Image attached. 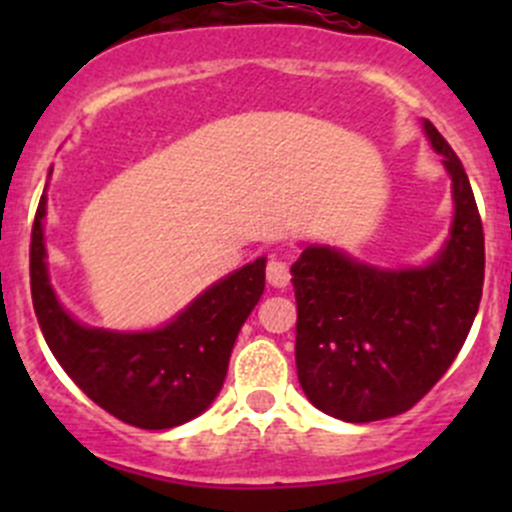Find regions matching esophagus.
Masks as SVG:
<instances>
[{"mask_svg":"<svg viewBox=\"0 0 512 512\" xmlns=\"http://www.w3.org/2000/svg\"><path fill=\"white\" fill-rule=\"evenodd\" d=\"M289 280H292V275H289L287 262L272 257V260L267 262V282L277 289H285L289 285Z\"/></svg>","mask_w":512,"mask_h":512,"instance_id":"esophagus-1","label":"esophagus"}]
</instances>
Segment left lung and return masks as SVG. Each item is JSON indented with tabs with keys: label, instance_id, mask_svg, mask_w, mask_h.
<instances>
[{
	"label": "left lung",
	"instance_id": "left-lung-1",
	"mask_svg": "<svg viewBox=\"0 0 512 512\" xmlns=\"http://www.w3.org/2000/svg\"><path fill=\"white\" fill-rule=\"evenodd\" d=\"M451 175L446 242L421 267H376L329 245L292 265L297 376L324 414L369 423L409 411L453 364L483 294L485 245L471 183L453 148L423 121Z\"/></svg>",
	"mask_w": 512,
	"mask_h": 512
}]
</instances>
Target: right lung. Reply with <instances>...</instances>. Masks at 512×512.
<instances>
[{"instance_id": "obj_1", "label": "right lung", "mask_w": 512, "mask_h": 512, "mask_svg": "<svg viewBox=\"0 0 512 512\" xmlns=\"http://www.w3.org/2000/svg\"><path fill=\"white\" fill-rule=\"evenodd\" d=\"M44 218L46 188L32 227V299L46 344L74 384L103 411L148 431L203 414L223 389L237 332L265 292L267 257L213 282L163 327L113 332L81 324L59 302Z\"/></svg>"}]
</instances>
